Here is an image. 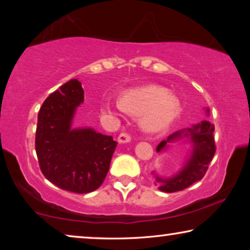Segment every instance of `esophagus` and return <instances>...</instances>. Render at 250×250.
Listing matches in <instances>:
<instances>
[{
  "label": "esophagus",
  "mask_w": 250,
  "mask_h": 250,
  "mask_svg": "<svg viewBox=\"0 0 250 250\" xmlns=\"http://www.w3.org/2000/svg\"><path fill=\"white\" fill-rule=\"evenodd\" d=\"M131 135L127 134V133H121V134L118 135V142L119 143H127L131 141Z\"/></svg>",
  "instance_id": "esophagus-1"
}]
</instances>
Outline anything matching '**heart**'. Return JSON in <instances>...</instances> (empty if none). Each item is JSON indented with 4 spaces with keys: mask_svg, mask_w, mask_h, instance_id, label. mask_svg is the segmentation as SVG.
Instances as JSON below:
<instances>
[{
    "mask_svg": "<svg viewBox=\"0 0 250 250\" xmlns=\"http://www.w3.org/2000/svg\"><path fill=\"white\" fill-rule=\"evenodd\" d=\"M102 110L108 114L126 111L141 115V125L146 131L159 132L175 119L180 111V102L167 88L148 85L126 92L122 101L105 99L102 102Z\"/></svg>",
    "mask_w": 250,
    "mask_h": 250,
    "instance_id": "heart-1",
    "label": "heart"
}]
</instances>
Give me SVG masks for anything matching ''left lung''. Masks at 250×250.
Returning a JSON list of instances; mask_svg holds the SVG:
<instances>
[{"label":"left lung","instance_id":"obj_1","mask_svg":"<svg viewBox=\"0 0 250 250\" xmlns=\"http://www.w3.org/2000/svg\"><path fill=\"white\" fill-rule=\"evenodd\" d=\"M207 114L209 110L207 109ZM214 125L208 121H203L199 124L192 125L180 131L174 132L166 140H164L157 146V152L163 151L167 148L169 142L176 140L187 139L192 145L190 158L184 164L183 168L176 175L168 179H162L156 176V181L160 183L159 190L164 192H176L187 189L191 184L203 179L207 172L208 165L213 159L216 151V146L214 141Z\"/></svg>","mask_w":250,"mask_h":250}]
</instances>
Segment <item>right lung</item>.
<instances>
[{
  "mask_svg": "<svg viewBox=\"0 0 250 250\" xmlns=\"http://www.w3.org/2000/svg\"><path fill=\"white\" fill-rule=\"evenodd\" d=\"M84 90L76 78L54 91L37 116L36 155L43 175L62 190L87 193L97 190L107 175L117 146L112 136L93 128H73Z\"/></svg>",
  "mask_w": 250,
  "mask_h": 250,
  "instance_id": "obj_1",
  "label": "right lung"
}]
</instances>
